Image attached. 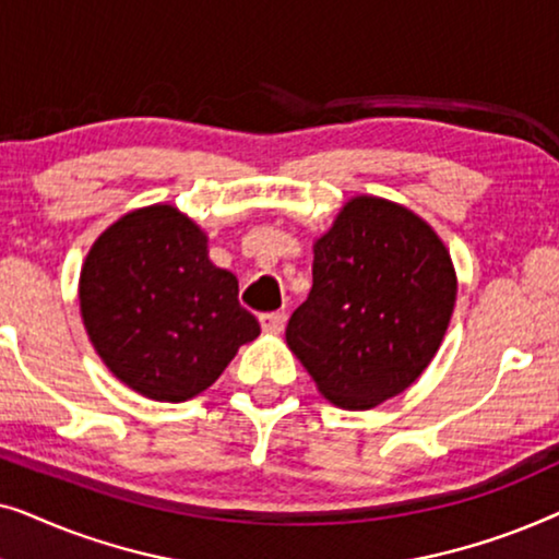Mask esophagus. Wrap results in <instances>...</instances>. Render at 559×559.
Instances as JSON below:
<instances>
[{
  "instance_id": "34e87169",
  "label": "esophagus",
  "mask_w": 559,
  "mask_h": 559,
  "mask_svg": "<svg viewBox=\"0 0 559 559\" xmlns=\"http://www.w3.org/2000/svg\"><path fill=\"white\" fill-rule=\"evenodd\" d=\"M259 323L266 333H282L285 331V323H287V316L285 312H264V316H259Z\"/></svg>"
}]
</instances>
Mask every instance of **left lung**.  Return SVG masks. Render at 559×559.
Listing matches in <instances>:
<instances>
[{"label":"left lung","mask_w":559,"mask_h":559,"mask_svg":"<svg viewBox=\"0 0 559 559\" xmlns=\"http://www.w3.org/2000/svg\"><path fill=\"white\" fill-rule=\"evenodd\" d=\"M312 289L285 338L341 409H371L438 354L457 280L445 243L400 203L356 195L312 247Z\"/></svg>","instance_id":"left-lung-1"}]
</instances>
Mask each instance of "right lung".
Listing matches in <instances>:
<instances>
[{
	"mask_svg": "<svg viewBox=\"0 0 559 559\" xmlns=\"http://www.w3.org/2000/svg\"><path fill=\"white\" fill-rule=\"evenodd\" d=\"M83 325L109 371L147 400L186 402L259 335L239 282L173 205H147L98 236L81 270Z\"/></svg>",
	"mask_w": 559,
	"mask_h": 559,
	"instance_id": "right-lung-1",
	"label": "right lung"
}]
</instances>
